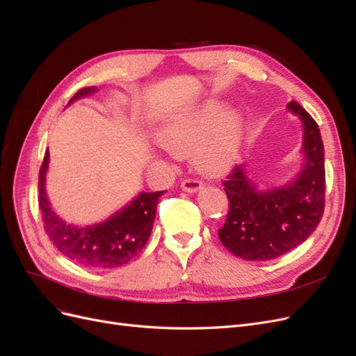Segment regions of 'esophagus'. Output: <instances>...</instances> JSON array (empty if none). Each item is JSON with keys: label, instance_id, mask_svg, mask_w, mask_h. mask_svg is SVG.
<instances>
[{"label": "esophagus", "instance_id": "1", "mask_svg": "<svg viewBox=\"0 0 356 356\" xmlns=\"http://www.w3.org/2000/svg\"><path fill=\"white\" fill-rule=\"evenodd\" d=\"M181 188L187 193H197L203 188V184L197 179H184L181 182Z\"/></svg>", "mask_w": 356, "mask_h": 356}]
</instances>
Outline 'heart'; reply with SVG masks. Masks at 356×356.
I'll return each instance as SVG.
<instances>
[{
	"mask_svg": "<svg viewBox=\"0 0 356 356\" xmlns=\"http://www.w3.org/2000/svg\"><path fill=\"white\" fill-rule=\"evenodd\" d=\"M221 111V104L209 101L177 115L159 132L160 145L175 157L193 153V163L204 175L224 174L239 152L241 120L234 111Z\"/></svg>",
	"mask_w": 356,
	"mask_h": 356,
	"instance_id": "b5f03b06",
	"label": "heart"
}]
</instances>
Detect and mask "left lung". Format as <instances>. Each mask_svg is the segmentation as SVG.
Returning a JSON list of instances; mask_svg holds the SVG:
<instances>
[{"label": "left lung", "instance_id": "left-lung-1", "mask_svg": "<svg viewBox=\"0 0 356 356\" xmlns=\"http://www.w3.org/2000/svg\"><path fill=\"white\" fill-rule=\"evenodd\" d=\"M286 110L303 126V163L294 179L260 188L239 165L222 182L230 209L218 230L220 241L248 261L273 260L294 250L315 232L324 213L325 160L319 127L296 101L288 102Z\"/></svg>", "mask_w": 356, "mask_h": 356}]
</instances>
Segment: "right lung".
Instances as JSON below:
<instances>
[{
    "instance_id": "obj_1",
    "label": "right lung",
    "mask_w": 356,
    "mask_h": 356,
    "mask_svg": "<svg viewBox=\"0 0 356 356\" xmlns=\"http://www.w3.org/2000/svg\"><path fill=\"white\" fill-rule=\"evenodd\" d=\"M96 88H86L75 93L71 101L93 95ZM49 148L40 169V208L44 220L46 233L63 255L70 260L90 268H115L129 263L139 252L152 234L159 197L165 191L138 193L110 218L92 225L70 224L53 211L46 193V175L49 169Z\"/></svg>"
}]
</instances>
